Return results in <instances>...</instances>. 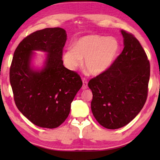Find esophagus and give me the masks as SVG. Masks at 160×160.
<instances>
[{"mask_svg":"<svg viewBox=\"0 0 160 160\" xmlns=\"http://www.w3.org/2000/svg\"><path fill=\"white\" fill-rule=\"evenodd\" d=\"M82 82H83V85H82V89H86L88 88V82H87V80L86 78H82Z\"/></svg>","mask_w":160,"mask_h":160,"instance_id":"1","label":"esophagus"}]
</instances>
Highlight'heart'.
I'll list each match as a JSON object with an SVG mask.
<instances>
[{
  "label": "heart",
  "mask_w": 160,
  "mask_h": 160,
  "mask_svg": "<svg viewBox=\"0 0 160 160\" xmlns=\"http://www.w3.org/2000/svg\"><path fill=\"white\" fill-rule=\"evenodd\" d=\"M120 50V44L113 37L88 35L77 40L73 48L63 54V61L69 69L75 70L82 63L87 72L98 76L106 71L113 63Z\"/></svg>",
  "instance_id": "obj_1"
}]
</instances>
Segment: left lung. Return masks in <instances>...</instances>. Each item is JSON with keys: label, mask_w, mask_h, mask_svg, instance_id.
<instances>
[{"label": "left lung", "mask_w": 160, "mask_h": 160, "mask_svg": "<svg viewBox=\"0 0 160 160\" xmlns=\"http://www.w3.org/2000/svg\"><path fill=\"white\" fill-rule=\"evenodd\" d=\"M124 49L104 73L89 80L91 111L104 128L128 124L143 108L148 96L150 62L139 40L122 29Z\"/></svg>", "instance_id": "8db88e82"}]
</instances>
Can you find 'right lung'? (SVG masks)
Here are the masks:
<instances>
[{
  "label": "right lung",
  "instance_id": "right-lung-1",
  "mask_svg": "<svg viewBox=\"0 0 160 160\" xmlns=\"http://www.w3.org/2000/svg\"><path fill=\"white\" fill-rule=\"evenodd\" d=\"M66 40L64 29L46 28L25 37L13 53L9 80L15 104L24 116L40 127L54 128L62 124L82 86L79 75L63 65ZM34 50L48 53L46 66L40 72L30 67Z\"/></svg>",
  "mask_w": 160,
  "mask_h": 160
}]
</instances>
